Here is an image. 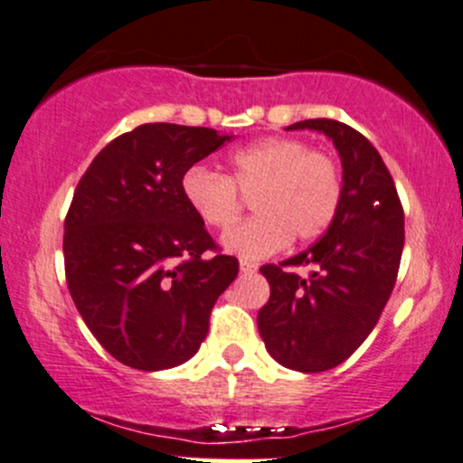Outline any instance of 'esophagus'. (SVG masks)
I'll return each instance as SVG.
<instances>
[{
    "label": "esophagus",
    "instance_id": "1",
    "mask_svg": "<svg viewBox=\"0 0 463 463\" xmlns=\"http://www.w3.org/2000/svg\"><path fill=\"white\" fill-rule=\"evenodd\" d=\"M239 269H241V274H254L259 267H256L254 263H250V260H246V259H241L239 260Z\"/></svg>",
    "mask_w": 463,
    "mask_h": 463
}]
</instances>
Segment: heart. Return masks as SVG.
Returning a JSON list of instances; mask_svg holds the SVG:
<instances>
[{
  "instance_id": "obj_1",
  "label": "heart",
  "mask_w": 463,
  "mask_h": 463,
  "mask_svg": "<svg viewBox=\"0 0 463 463\" xmlns=\"http://www.w3.org/2000/svg\"><path fill=\"white\" fill-rule=\"evenodd\" d=\"M181 194L211 231H228L252 196L254 217L232 228L224 246L246 259L308 243L330 228L343 200V172L323 150L298 137H265L228 155V175L207 165L183 172Z\"/></svg>"
}]
</instances>
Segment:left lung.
Here are the masks:
<instances>
[{"instance_id":"1","label":"left lung","mask_w":463,"mask_h":463,"mask_svg":"<svg viewBox=\"0 0 463 463\" xmlns=\"http://www.w3.org/2000/svg\"><path fill=\"white\" fill-rule=\"evenodd\" d=\"M326 133L343 164V200L330 228L302 254L263 265L269 302L259 332L271 358L287 369H334L364 343L397 282L403 252V207L375 146L349 125L310 118L287 127ZM291 266H310L302 279Z\"/></svg>"}]
</instances>
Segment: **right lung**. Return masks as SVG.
I'll list each match as a JSON object with an SVG mask.
<instances>
[{
	"label": "right lung",
	"instance_id": "add662e5",
	"mask_svg": "<svg viewBox=\"0 0 463 463\" xmlns=\"http://www.w3.org/2000/svg\"><path fill=\"white\" fill-rule=\"evenodd\" d=\"M231 136L170 122L111 140L77 183L64 220L71 298L108 354L137 371L183 364L237 278L181 194L183 172Z\"/></svg>",
	"mask_w": 463,
	"mask_h": 463
}]
</instances>
